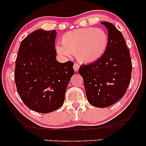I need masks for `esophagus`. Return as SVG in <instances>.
I'll list each match as a JSON object with an SVG mask.
<instances>
[{
    "label": "esophagus",
    "instance_id": "esophagus-1",
    "mask_svg": "<svg viewBox=\"0 0 146 146\" xmlns=\"http://www.w3.org/2000/svg\"><path fill=\"white\" fill-rule=\"evenodd\" d=\"M73 68H74V70L76 72H77L78 70V69H79V68H80V65L78 64L75 63L74 64V66H73Z\"/></svg>",
    "mask_w": 146,
    "mask_h": 146
}]
</instances>
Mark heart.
I'll use <instances>...</instances> for the list:
<instances>
[{"label":"heart","instance_id":"obj_1","mask_svg":"<svg viewBox=\"0 0 146 146\" xmlns=\"http://www.w3.org/2000/svg\"><path fill=\"white\" fill-rule=\"evenodd\" d=\"M57 44L58 52L64 56L76 55L83 63L94 62L104 55L108 44V36L102 29L96 28L76 29L62 36Z\"/></svg>","mask_w":146,"mask_h":146}]
</instances>
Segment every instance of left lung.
Segmentation results:
<instances>
[{"label":"left lung","instance_id":"8db88e82","mask_svg":"<svg viewBox=\"0 0 146 146\" xmlns=\"http://www.w3.org/2000/svg\"><path fill=\"white\" fill-rule=\"evenodd\" d=\"M108 33V44L100 58L78 70L84 80L89 103L98 108L110 106L126 92L130 83L132 64L122 34L112 24L102 22Z\"/></svg>","mask_w":146,"mask_h":146}]
</instances>
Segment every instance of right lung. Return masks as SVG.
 <instances>
[{"mask_svg":"<svg viewBox=\"0 0 146 146\" xmlns=\"http://www.w3.org/2000/svg\"><path fill=\"white\" fill-rule=\"evenodd\" d=\"M56 31L37 30L20 45L15 70L19 96L32 110L46 113L63 105L65 92L74 74V62L56 61Z\"/></svg>","mask_w":146,"mask_h":146,"instance_id":"right-lung-1","label":"right lung"}]
</instances>
